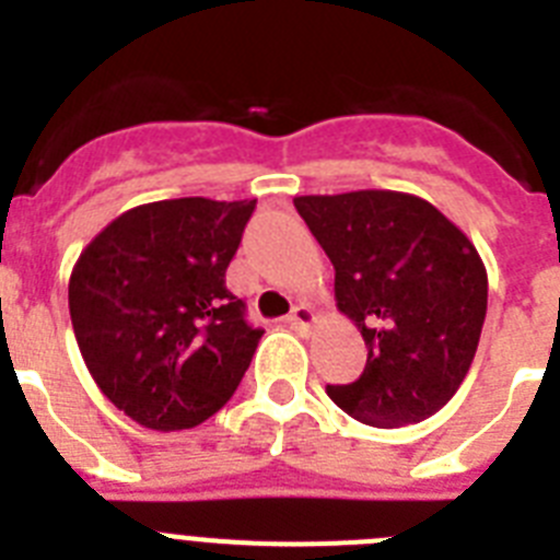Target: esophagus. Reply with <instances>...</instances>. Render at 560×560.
Masks as SVG:
<instances>
[{
    "label": "esophagus",
    "instance_id": "1",
    "mask_svg": "<svg viewBox=\"0 0 560 560\" xmlns=\"http://www.w3.org/2000/svg\"><path fill=\"white\" fill-rule=\"evenodd\" d=\"M314 319H316V314L311 311V305H296V308L291 311V316H289L291 328H296V330L311 328V325H314Z\"/></svg>",
    "mask_w": 560,
    "mask_h": 560
}]
</instances>
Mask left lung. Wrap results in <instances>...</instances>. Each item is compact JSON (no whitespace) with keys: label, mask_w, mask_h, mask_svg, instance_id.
<instances>
[{"label":"left lung","mask_w":560,"mask_h":560,"mask_svg":"<svg viewBox=\"0 0 560 560\" xmlns=\"http://www.w3.org/2000/svg\"><path fill=\"white\" fill-rule=\"evenodd\" d=\"M296 212L336 271V305L368 345L336 407L378 429L432 418L477 353L488 275L463 230L429 201L395 190L296 196Z\"/></svg>","instance_id":"1"}]
</instances>
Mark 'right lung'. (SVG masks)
I'll list each match as a JSON object with an SVG mask.
<instances>
[{"mask_svg": "<svg viewBox=\"0 0 560 560\" xmlns=\"http://www.w3.org/2000/svg\"><path fill=\"white\" fill-rule=\"evenodd\" d=\"M255 205L192 196L133 207L78 257V348L101 393L140 427H199L244 378L264 330L226 289V266Z\"/></svg>", "mask_w": 560, "mask_h": 560, "instance_id": "add662e5", "label": "right lung"}]
</instances>
